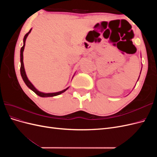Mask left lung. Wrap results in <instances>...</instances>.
Returning a JSON list of instances; mask_svg holds the SVG:
<instances>
[{
	"instance_id": "left-lung-1",
	"label": "left lung",
	"mask_w": 157,
	"mask_h": 157,
	"mask_svg": "<svg viewBox=\"0 0 157 157\" xmlns=\"http://www.w3.org/2000/svg\"><path fill=\"white\" fill-rule=\"evenodd\" d=\"M141 69H142V67H141ZM141 71H140V74H141ZM140 76H139V78H140ZM139 78H138V79H137V81H138ZM136 83H137V82H136Z\"/></svg>"
}]
</instances>
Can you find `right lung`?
I'll return each mask as SVG.
<instances>
[{"instance_id": "add662e5", "label": "right lung", "mask_w": 157, "mask_h": 157, "mask_svg": "<svg viewBox=\"0 0 157 157\" xmlns=\"http://www.w3.org/2000/svg\"><path fill=\"white\" fill-rule=\"evenodd\" d=\"M32 30V28L29 30V31L28 32L27 34L24 36V38H23V45L21 47V48L20 50V63H21V67H20V73H21V76L23 78V80L24 81V82L25 83V84L27 85V86L29 88V89H31L32 91L34 92L36 95L38 96L42 97V98H48V97H54V96H58V95H60L61 94H62L63 92H65L66 90H67L69 88L67 87V88H65L63 90H61V91L59 92H52V93H45V92H42L39 91V90H38L35 86L34 85H33L30 80H29V78H27V76L26 75L25 73V67H24V64H23V51H24V48H25V41L27 39V37L29 35V33H31ZM75 75V73L74 74V75L73 76L72 79L74 77V76Z\"/></svg>"}]
</instances>
